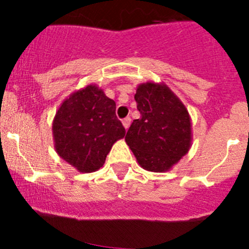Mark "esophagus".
Here are the masks:
<instances>
[{"label":"esophagus","instance_id":"34e87169","mask_svg":"<svg viewBox=\"0 0 249 249\" xmlns=\"http://www.w3.org/2000/svg\"><path fill=\"white\" fill-rule=\"evenodd\" d=\"M122 124H123V127H124V129H128L129 128V124H131V118H129V117L123 118Z\"/></svg>","mask_w":249,"mask_h":249}]
</instances>
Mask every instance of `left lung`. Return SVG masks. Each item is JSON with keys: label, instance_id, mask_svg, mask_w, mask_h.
Instances as JSON below:
<instances>
[{"label": "left lung", "instance_id": "1", "mask_svg": "<svg viewBox=\"0 0 249 249\" xmlns=\"http://www.w3.org/2000/svg\"><path fill=\"white\" fill-rule=\"evenodd\" d=\"M135 100L141 118L133 120L124 141L142 168L167 172L192 146L188 109L164 83H141Z\"/></svg>", "mask_w": 249, "mask_h": 249}]
</instances>
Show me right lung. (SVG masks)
<instances>
[{
    "label": "right lung",
    "instance_id": "right-lung-1",
    "mask_svg": "<svg viewBox=\"0 0 249 249\" xmlns=\"http://www.w3.org/2000/svg\"><path fill=\"white\" fill-rule=\"evenodd\" d=\"M54 149L62 160L82 173L105 164L107 155L126 129L116 117V102L96 85L70 94L52 123Z\"/></svg>",
    "mask_w": 249,
    "mask_h": 249
}]
</instances>
